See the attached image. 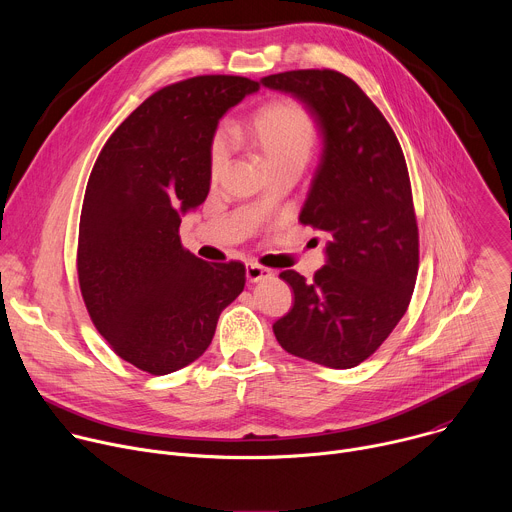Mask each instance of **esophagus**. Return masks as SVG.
Returning a JSON list of instances; mask_svg holds the SVG:
<instances>
[{
  "instance_id": "34e87169",
  "label": "esophagus",
  "mask_w": 512,
  "mask_h": 512,
  "mask_svg": "<svg viewBox=\"0 0 512 512\" xmlns=\"http://www.w3.org/2000/svg\"><path fill=\"white\" fill-rule=\"evenodd\" d=\"M245 275H247V281L257 283V281H261V279L271 277V275H273V271H271V269H267V267H263V265H259V263H247V267H245Z\"/></svg>"
}]
</instances>
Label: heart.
<instances>
[{
	"instance_id": "heart-1",
	"label": "heart",
	"mask_w": 512,
	"mask_h": 512,
	"mask_svg": "<svg viewBox=\"0 0 512 512\" xmlns=\"http://www.w3.org/2000/svg\"><path fill=\"white\" fill-rule=\"evenodd\" d=\"M245 133L271 172L285 166L304 168L316 143V121L304 103L281 97L257 109L247 121ZM208 156L210 172L216 176L229 156V145L223 133L212 137Z\"/></svg>"
}]
</instances>
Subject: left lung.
<instances>
[{"label": "left lung", "mask_w": 512, "mask_h": 512, "mask_svg": "<svg viewBox=\"0 0 512 512\" xmlns=\"http://www.w3.org/2000/svg\"><path fill=\"white\" fill-rule=\"evenodd\" d=\"M261 85L298 97L320 127L322 158L300 221L330 237L328 261L312 281L294 269L279 273L294 289V308L273 332L289 354L352 369L389 338L417 279L405 156L377 105L338 70H287Z\"/></svg>", "instance_id": "obj_1"}]
</instances>
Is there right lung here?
Here are the masks:
<instances>
[{"label":"right lung","instance_id":"obj_1","mask_svg":"<svg viewBox=\"0 0 512 512\" xmlns=\"http://www.w3.org/2000/svg\"><path fill=\"white\" fill-rule=\"evenodd\" d=\"M259 91L202 75L145 99L107 139L85 190L77 271L87 312L117 356L150 375L194 362L245 287L239 261L182 247V214L206 200L210 141L231 107Z\"/></svg>","mask_w":512,"mask_h":512}]
</instances>
